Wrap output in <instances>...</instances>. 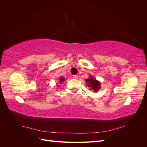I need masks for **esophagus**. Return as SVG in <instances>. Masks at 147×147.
<instances>
[{
  "label": "esophagus",
  "instance_id": "esophagus-1",
  "mask_svg": "<svg viewBox=\"0 0 147 147\" xmlns=\"http://www.w3.org/2000/svg\"><path fill=\"white\" fill-rule=\"evenodd\" d=\"M74 78H75V79H78V75H74Z\"/></svg>",
  "mask_w": 147,
  "mask_h": 147
}]
</instances>
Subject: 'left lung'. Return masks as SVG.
I'll list each match as a JSON object with an SVG mask.
<instances>
[{"instance_id":"obj_1","label":"left lung","mask_w":147,"mask_h":147,"mask_svg":"<svg viewBox=\"0 0 147 147\" xmlns=\"http://www.w3.org/2000/svg\"><path fill=\"white\" fill-rule=\"evenodd\" d=\"M86 82L88 83L87 85L88 87L91 88V90L96 91H98L100 87V83L99 82L97 81L96 80L94 79V78L91 76L88 79L86 80Z\"/></svg>"}]
</instances>
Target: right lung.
I'll list each match as a JSON object with an SVG mask.
<instances>
[{
  "label": "right lung",
  "mask_w": 147,
  "mask_h": 147,
  "mask_svg": "<svg viewBox=\"0 0 147 147\" xmlns=\"http://www.w3.org/2000/svg\"><path fill=\"white\" fill-rule=\"evenodd\" d=\"M64 78H63V77H61V78H60V83H62L63 82H64Z\"/></svg>",
  "instance_id": "obj_1"
}]
</instances>
